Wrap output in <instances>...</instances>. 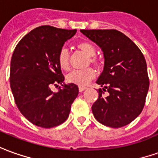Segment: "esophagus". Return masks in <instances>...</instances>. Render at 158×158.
<instances>
[{"instance_id": "1", "label": "esophagus", "mask_w": 158, "mask_h": 158, "mask_svg": "<svg viewBox=\"0 0 158 158\" xmlns=\"http://www.w3.org/2000/svg\"><path fill=\"white\" fill-rule=\"evenodd\" d=\"M85 90H86V87H85V86H79V90L80 91V92H82V91H84Z\"/></svg>"}]
</instances>
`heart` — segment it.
<instances>
[{
    "label": "heart",
    "instance_id": "obj_1",
    "mask_svg": "<svg viewBox=\"0 0 158 158\" xmlns=\"http://www.w3.org/2000/svg\"><path fill=\"white\" fill-rule=\"evenodd\" d=\"M77 47L82 52L85 53L87 56L91 57L90 58L91 63L95 66L98 65V60L93 57L97 53L94 45H92L90 43H88V42H81V43L78 44ZM58 64H59L60 68L64 71H68L70 68V56H69L68 50L66 48H62L59 52ZM94 70H92L91 68H87L85 70H74V71L71 72L67 76V80L72 84L84 86V85H86L90 80L94 79Z\"/></svg>",
    "mask_w": 158,
    "mask_h": 158
}]
</instances>
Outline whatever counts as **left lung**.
<instances>
[{
    "label": "left lung",
    "mask_w": 158,
    "mask_h": 158,
    "mask_svg": "<svg viewBox=\"0 0 158 158\" xmlns=\"http://www.w3.org/2000/svg\"><path fill=\"white\" fill-rule=\"evenodd\" d=\"M102 49L103 71L97 84L109 92L98 91L91 107L97 121L110 127H121L139 116L149 90L147 66L137 45L116 30H80Z\"/></svg>",
    "instance_id": "left-lung-1"
}]
</instances>
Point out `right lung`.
Masks as SVG:
<instances>
[{
  "mask_svg": "<svg viewBox=\"0 0 158 158\" xmlns=\"http://www.w3.org/2000/svg\"><path fill=\"white\" fill-rule=\"evenodd\" d=\"M77 30L49 25L37 27L19 41L11 59L10 86L18 109L32 124L50 128L68 119L79 94L74 84H65L58 55ZM63 86L53 93L50 86Z\"/></svg>",
  "mask_w": 158,
  "mask_h": 158,
  "instance_id": "1",
  "label": "right lung"
}]
</instances>
